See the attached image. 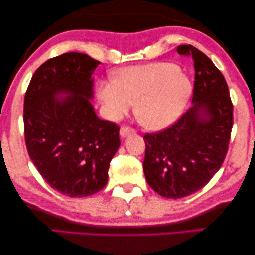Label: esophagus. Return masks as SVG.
<instances>
[{
	"mask_svg": "<svg viewBox=\"0 0 255 255\" xmlns=\"http://www.w3.org/2000/svg\"><path fill=\"white\" fill-rule=\"evenodd\" d=\"M131 133H134V128H130L128 125H123V127L121 128V130H120V135L122 137L131 134Z\"/></svg>",
	"mask_w": 255,
	"mask_h": 255,
	"instance_id": "obj_1",
	"label": "esophagus"
}]
</instances>
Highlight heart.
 <instances>
[{
    "label": "heart",
    "mask_w": 255,
    "mask_h": 255,
    "mask_svg": "<svg viewBox=\"0 0 255 255\" xmlns=\"http://www.w3.org/2000/svg\"><path fill=\"white\" fill-rule=\"evenodd\" d=\"M192 89L189 77L176 64L162 62L120 70L116 79L99 82L97 95L110 119L122 118L137 102V118L159 130L178 120Z\"/></svg>",
    "instance_id": "b5f03b06"
}]
</instances>
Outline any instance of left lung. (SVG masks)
Here are the masks:
<instances>
[{
  "mask_svg": "<svg viewBox=\"0 0 255 255\" xmlns=\"http://www.w3.org/2000/svg\"><path fill=\"white\" fill-rule=\"evenodd\" d=\"M177 53L194 61V105L165 130L143 136L145 179L168 199L208 184L225 160L233 128V103L222 72L194 46L179 45Z\"/></svg>",
  "mask_w": 255,
  "mask_h": 255,
  "instance_id": "obj_1",
  "label": "left lung"
}]
</instances>
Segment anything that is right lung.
Instances as JSON below:
<instances>
[{"label": "right lung", "instance_id": "1", "mask_svg": "<svg viewBox=\"0 0 255 255\" xmlns=\"http://www.w3.org/2000/svg\"><path fill=\"white\" fill-rule=\"evenodd\" d=\"M98 64L76 52L49 58L35 71L24 96L28 155L49 186L72 198L105 187L121 144L119 125L100 120L89 100Z\"/></svg>", "mask_w": 255, "mask_h": 255}]
</instances>
